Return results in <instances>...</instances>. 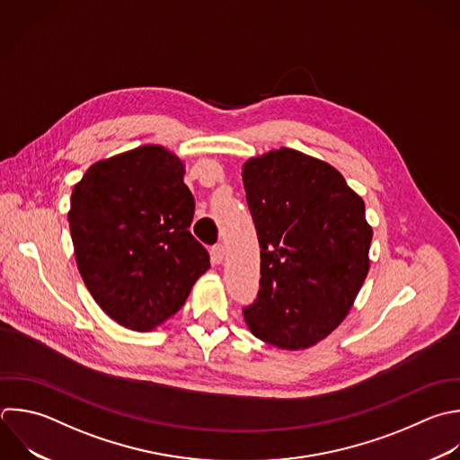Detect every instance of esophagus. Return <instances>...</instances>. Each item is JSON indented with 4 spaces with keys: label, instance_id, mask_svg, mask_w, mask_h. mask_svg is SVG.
Wrapping results in <instances>:
<instances>
[{
    "label": "esophagus",
    "instance_id": "obj_1",
    "mask_svg": "<svg viewBox=\"0 0 460 460\" xmlns=\"http://www.w3.org/2000/svg\"><path fill=\"white\" fill-rule=\"evenodd\" d=\"M210 255H212V262H214V264H221L223 259H225V246H223V244H216V246L212 248Z\"/></svg>",
    "mask_w": 460,
    "mask_h": 460
}]
</instances>
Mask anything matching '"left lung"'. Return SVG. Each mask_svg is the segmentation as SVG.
Masks as SVG:
<instances>
[{
    "instance_id": "left-lung-1",
    "label": "left lung",
    "mask_w": 460,
    "mask_h": 460,
    "mask_svg": "<svg viewBox=\"0 0 460 460\" xmlns=\"http://www.w3.org/2000/svg\"><path fill=\"white\" fill-rule=\"evenodd\" d=\"M243 183L261 248L244 322L273 347L309 349L345 320L367 279L365 203L331 164L288 147L248 158Z\"/></svg>"
}]
</instances>
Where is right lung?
<instances>
[{
	"mask_svg": "<svg viewBox=\"0 0 460 460\" xmlns=\"http://www.w3.org/2000/svg\"><path fill=\"white\" fill-rule=\"evenodd\" d=\"M183 176L185 160L147 144L95 162L72 190L79 273L126 329L149 332L165 323L210 268L189 232L194 198Z\"/></svg>",
	"mask_w": 460,
	"mask_h": 460,
	"instance_id": "obj_1",
	"label": "right lung"
}]
</instances>
